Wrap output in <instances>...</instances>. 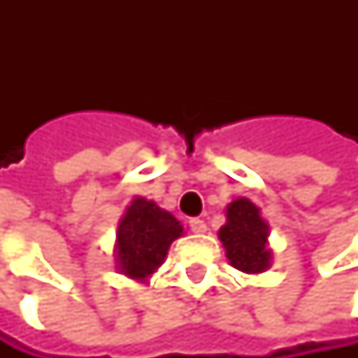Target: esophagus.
I'll use <instances>...</instances> for the list:
<instances>
[{"label":"esophagus","mask_w":358,"mask_h":358,"mask_svg":"<svg viewBox=\"0 0 358 358\" xmlns=\"http://www.w3.org/2000/svg\"><path fill=\"white\" fill-rule=\"evenodd\" d=\"M189 227H191V231H195V234H203V231H206V223H203L199 217L189 219Z\"/></svg>","instance_id":"obj_1"}]
</instances>
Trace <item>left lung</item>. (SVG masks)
<instances>
[{
  "label": "left lung",
  "mask_w": 358,
  "mask_h": 358,
  "mask_svg": "<svg viewBox=\"0 0 358 358\" xmlns=\"http://www.w3.org/2000/svg\"><path fill=\"white\" fill-rule=\"evenodd\" d=\"M225 255L234 268L243 273H264L271 266L268 225L259 208L249 199H236L227 206V223L219 229Z\"/></svg>",
  "instance_id": "obj_1"
}]
</instances>
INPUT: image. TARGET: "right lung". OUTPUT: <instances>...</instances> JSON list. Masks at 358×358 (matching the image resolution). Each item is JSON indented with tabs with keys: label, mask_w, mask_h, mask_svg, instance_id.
I'll return each mask as SVG.
<instances>
[{
	"label": "right lung",
	"mask_w": 358,
	"mask_h": 358,
	"mask_svg": "<svg viewBox=\"0 0 358 358\" xmlns=\"http://www.w3.org/2000/svg\"><path fill=\"white\" fill-rule=\"evenodd\" d=\"M180 234L182 225L173 215L161 210L155 201L133 199L117 225V268L127 277L145 279L163 264L169 245Z\"/></svg>",
	"instance_id": "obj_1"
}]
</instances>
